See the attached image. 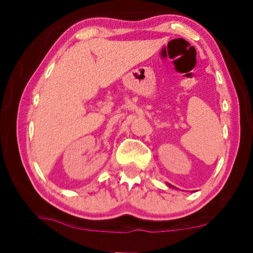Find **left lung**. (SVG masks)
I'll return each mask as SVG.
<instances>
[{
	"label": "left lung",
	"mask_w": 253,
	"mask_h": 253,
	"mask_svg": "<svg viewBox=\"0 0 253 253\" xmlns=\"http://www.w3.org/2000/svg\"><path fill=\"white\" fill-rule=\"evenodd\" d=\"M168 186H169V188H175V186L171 185V184H168Z\"/></svg>",
	"instance_id": "8db88e82"
}]
</instances>
